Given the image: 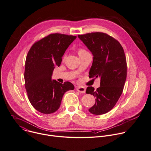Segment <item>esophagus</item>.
<instances>
[{"mask_svg":"<svg viewBox=\"0 0 151 151\" xmlns=\"http://www.w3.org/2000/svg\"><path fill=\"white\" fill-rule=\"evenodd\" d=\"M76 90H77L79 92H80V93H85L86 88H85V87L82 86H77V88H76Z\"/></svg>","mask_w":151,"mask_h":151,"instance_id":"esophagus-1","label":"esophagus"}]
</instances>
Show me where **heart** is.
Masks as SVG:
<instances>
[{
    "instance_id": "heart-1",
    "label": "heart",
    "mask_w": 151,
    "mask_h": 151,
    "mask_svg": "<svg viewBox=\"0 0 151 151\" xmlns=\"http://www.w3.org/2000/svg\"><path fill=\"white\" fill-rule=\"evenodd\" d=\"M86 52H87L86 51V50H83V49H82V48H81V49H79V50H78V54H79V55H81V54L86 53Z\"/></svg>"
}]
</instances>
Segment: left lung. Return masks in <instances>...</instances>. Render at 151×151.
<instances>
[{"label": "left lung", "mask_w": 151, "mask_h": 151, "mask_svg": "<svg viewBox=\"0 0 151 151\" xmlns=\"http://www.w3.org/2000/svg\"><path fill=\"white\" fill-rule=\"evenodd\" d=\"M78 38L93 55L89 78H100V86L94 90L89 86L86 93L95 97V104L89 111L95 115L110 111L120 97L127 76V63L120 42L103 32L78 35Z\"/></svg>", "instance_id": "8db88e82"}]
</instances>
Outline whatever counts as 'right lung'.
<instances>
[{"mask_svg": "<svg viewBox=\"0 0 151 151\" xmlns=\"http://www.w3.org/2000/svg\"><path fill=\"white\" fill-rule=\"evenodd\" d=\"M76 36L51 34L35 42L25 60V86L33 107L43 114H52L60 107L64 93L74 89V85L63 84L52 79L56 66H59L62 57Z\"/></svg>", "mask_w": 151, "mask_h": 151, "instance_id": "1", "label": "right lung"}]
</instances>
